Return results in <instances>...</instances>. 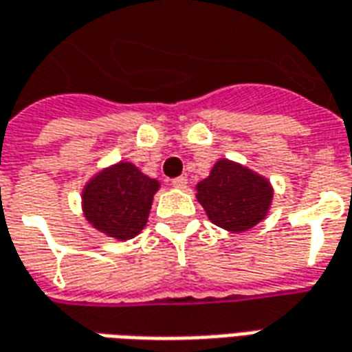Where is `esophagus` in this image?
Masks as SVG:
<instances>
[{
  "label": "esophagus",
  "instance_id": "34e87169",
  "mask_svg": "<svg viewBox=\"0 0 352 352\" xmlns=\"http://www.w3.org/2000/svg\"><path fill=\"white\" fill-rule=\"evenodd\" d=\"M186 183H188V179H186V177H184V175L175 177V179L171 181V184H173L175 188H186Z\"/></svg>",
  "mask_w": 352,
  "mask_h": 352
}]
</instances>
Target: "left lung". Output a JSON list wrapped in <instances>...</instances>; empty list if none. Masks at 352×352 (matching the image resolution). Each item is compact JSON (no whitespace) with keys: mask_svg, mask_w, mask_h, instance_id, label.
<instances>
[{"mask_svg":"<svg viewBox=\"0 0 352 352\" xmlns=\"http://www.w3.org/2000/svg\"><path fill=\"white\" fill-rule=\"evenodd\" d=\"M198 201L210 221L232 232L255 227L272 200L267 179L228 160H219L208 179L198 183Z\"/></svg>","mask_w":352,"mask_h":352,"instance_id":"left-lung-1","label":"left lung"}]
</instances>
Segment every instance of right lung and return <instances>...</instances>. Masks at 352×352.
I'll use <instances>...</instances> for the list:
<instances>
[{
    "mask_svg": "<svg viewBox=\"0 0 352 352\" xmlns=\"http://www.w3.org/2000/svg\"><path fill=\"white\" fill-rule=\"evenodd\" d=\"M158 181L142 175L129 162L95 177L83 190V211L95 228L118 240L139 234L146 225Z\"/></svg>",
    "mask_w": 352,
    "mask_h": 352,
    "instance_id": "right-lung-1",
    "label": "right lung"
}]
</instances>
